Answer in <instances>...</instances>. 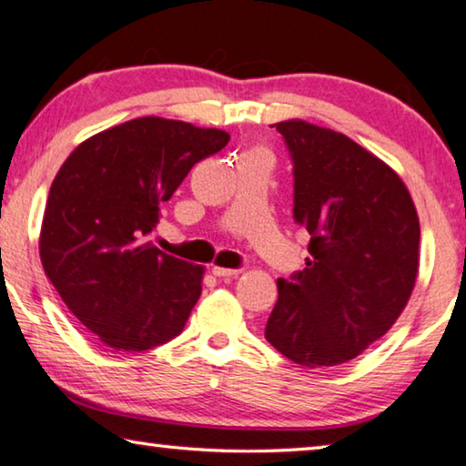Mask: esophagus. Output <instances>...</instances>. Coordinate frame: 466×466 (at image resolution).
Wrapping results in <instances>:
<instances>
[{"label": "esophagus", "instance_id": "1", "mask_svg": "<svg viewBox=\"0 0 466 466\" xmlns=\"http://www.w3.org/2000/svg\"><path fill=\"white\" fill-rule=\"evenodd\" d=\"M211 273L216 275V278H222V279H230V278H238L240 275V269H226V267H214L211 269Z\"/></svg>", "mask_w": 466, "mask_h": 466}]
</instances>
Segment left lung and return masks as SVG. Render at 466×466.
<instances>
[{
	"label": "left lung",
	"instance_id": "obj_1",
	"mask_svg": "<svg viewBox=\"0 0 466 466\" xmlns=\"http://www.w3.org/2000/svg\"><path fill=\"white\" fill-rule=\"evenodd\" d=\"M273 127L294 160V219L310 234L306 267L278 279L265 339L296 364H345L389 333L420 271L411 193L380 157L302 119Z\"/></svg>",
	"mask_w": 466,
	"mask_h": 466
}]
</instances>
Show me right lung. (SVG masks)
Returning a JSON list of instances; mask_svg holds the SVG:
<instances>
[{"label":"right lung","instance_id":"add662e5","mask_svg":"<svg viewBox=\"0 0 466 466\" xmlns=\"http://www.w3.org/2000/svg\"><path fill=\"white\" fill-rule=\"evenodd\" d=\"M222 129L139 116L82 141L55 177L38 238L45 275L100 343L146 351L183 330L205 267L170 257L147 234Z\"/></svg>","mask_w":466,"mask_h":466}]
</instances>
